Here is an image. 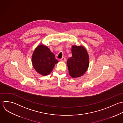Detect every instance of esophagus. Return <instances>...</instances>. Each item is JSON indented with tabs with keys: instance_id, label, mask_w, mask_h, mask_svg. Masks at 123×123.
<instances>
[{
	"instance_id": "esophagus-1",
	"label": "esophagus",
	"mask_w": 123,
	"mask_h": 123,
	"mask_svg": "<svg viewBox=\"0 0 123 123\" xmlns=\"http://www.w3.org/2000/svg\"><path fill=\"white\" fill-rule=\"evenodd\" d=\"M60 61H62V62H65V61H66V58H65V57H63V58H62L61 59H60Z\"/></svg>"
}]
</instances>
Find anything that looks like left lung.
Listing matches in <instances>:
<instances>
[{"label": "left lung", "mask_w": 123, "mask_h": 123, "mask_svg": "<svg viewBox=\"0 0 123 123\" xmlns=\"http://www.w3.org/2000/svg\"><path fill=\"white\" fill-rule=\"evenodd\" d=\"M72 56L68 59L67 64L68 72L73 78L83 75L89 66V56L87 50L83 46L74 45L71 49Z\"/></svg>", "instance_id": "8db88e82"}]
</instances>
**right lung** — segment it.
<instances>
[{
	"instance_id": "1",
	"label": "right lung",
	"mask_w": 123,
	"mask_h": 123,
	"mask_svg": "<svg viewBox=\"0 0 123 123\" xmlns=\"http://www.w3.org/2000/svg\"><path fill=\"white\" fill-rule=\"evenodd\" d=\"M31 59L34 69L43 76L49 74L55 65L58 62L50 49L43 44L39 45L35 48L32 54Z\"/></svg>"
}]
</instances>
